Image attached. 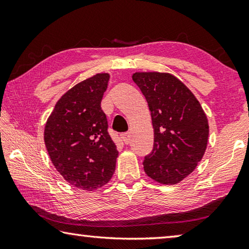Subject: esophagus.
I'll list each match as a JSON object with an SVG mask.
<instances>
[{
  "instance_id": "34e87169",
  "label": "esophagus",
  "mask_w": 249,
  "mask_h": 249,
  "mask_svg": "<svg viewBox=\"0 0 249 249\" xmlns=\"http://www.w3.org/2000/svg\"><path fill=\"white\" fill-rule=\"evenodd\" d=\"M121 137H122V140H123V142H125L126 145L129 144V142H130V134L128 132L122 134Z\"/></svg>"
}]
</instances>
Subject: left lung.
<instances>
[{
    "mask_svg": "<svg viewBox=\"0 0 249 249\" xmlns=\"http://www.w3.org/2000/svg\"><path fill=\"white\" fill-rule=\"evenodd\" d=\"M133 81L146 98L154 146L144 170L162 184H176L196 169L208 145L209 124L199 101L169 73L136 72Z\"/></svg>",
    "mask_w": 249,
    "mask_h": 249,
    "instance_id": "8db88e82",
    "label": "left lung"
}]
</instances>
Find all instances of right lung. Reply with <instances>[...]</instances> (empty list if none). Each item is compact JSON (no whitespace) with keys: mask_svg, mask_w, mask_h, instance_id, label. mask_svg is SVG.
<instances>
[{"mask_svg":"<svg viewBox=\"0 0 249 249\" xmlns=\"http://www.w3.org/2000/svg\"><path fill=\"white\" fill-rule=\"evenodd\" d=\"M108 73H98L61 96L45 127L53 166L73 187L92 191L112 178L119 151L108 134L101 101Z\"/></svg>","mask_w":249,"mask_h":249,"instance_id":"add662e5","label":"right lung"}]
</instances>
